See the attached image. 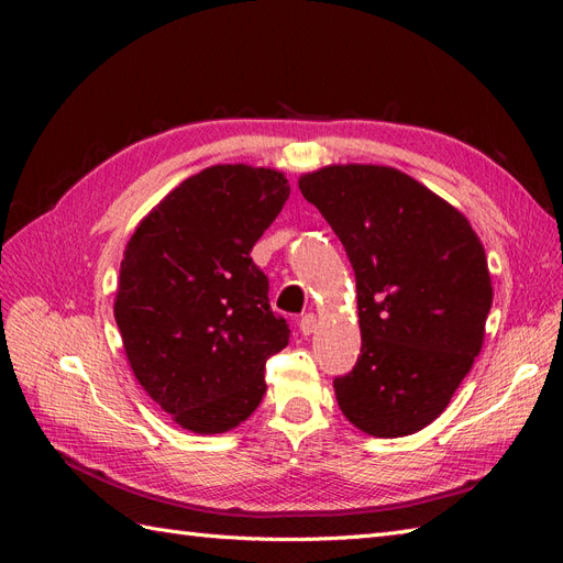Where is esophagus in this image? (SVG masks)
<instances>
[{"mask_svg":"<svg viewBox=\"0 0 563 563\" xmlns=\"http://www.w3.org/2000/svg\"><path fill=\"white\" fill-rule=\"evenodd\" d=\"M298 327H300V333H302V335H312V333L317 331V317H314V314H305V317L300 319Z\"/></svg>","mask_w":563,"mask_h":563,"instance_id":"34e87169","label":"esophagus"}]
</instances>
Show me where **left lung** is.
<instances>
[{"mask_svg":"<svg viewBox=\"0 0 563 563\" xmlns=\"http://www.w3.org/2000/svg\"><path fill=\"white\" fill-rule=\"evenodd\" d=\"M298 187L356 277L362 354L333 380L340 411L380 439L428 428L484 345L493 286L479 236L446 199L391 166L331 164Z\"/></svg>","mask_w":563,"mask_h":563,"instance_id":"left-lung-1","label":"left lung"}]
</instances>
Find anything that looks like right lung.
<instances>
[{
    "instance_id": "obj_1",
    "label": "right lung",
    "mask_w": 563,
    "mask_h": 563,
    "mask_svg": "<svg viewBox=\"0 0 563 563\" xmlns=\"http://www.w3.org/2000/svg\"><path fill=\"white\" fill-rule=\"evenodd\" d=\"M291 192L277 168L216 164L183 180L131 234L114 319L129 366L183 430L220 434L265 395L288 323L251 249Z\"/></svg>"
}]
</instances>
